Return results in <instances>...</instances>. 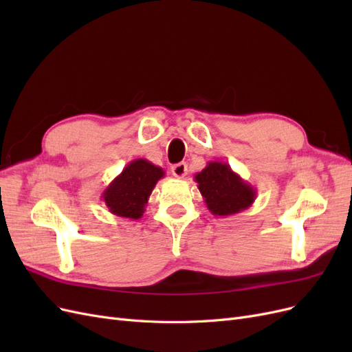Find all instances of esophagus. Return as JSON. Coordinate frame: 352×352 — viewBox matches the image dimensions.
<instances>
[{
	"label": "esophagus",
	"instance_id": "obj_1",
	"mask_svg": "<svg viewBox=\"0 0 352 352\" xmlns=\"http://www.w3.org/2000/svg\"><path fill=\"white\" fill-rule=\"evenodd\" d=\"M172 175L177 179H182L188 175V164L186 163H177L172 167Z\"/></svg>",
	"mask_w": 352,
	"mask_h": 352
}]
</instances>
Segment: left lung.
Returning a JSON list of instances; mask_svg holds the SVG:
<instances>
[{
  "instance_id": "8db88e82",
  "label": "left lung",
  "mask_w": 352,
  "mask_h": 352,
  "mask_svg": "<svg viewBox=\"0 0 352 352\" xmlns=\"http://www.w3.org/2000/svg\"><path fill=\"white\" fill-rule=\"evenodd\" d=\"M194 179L212 216L238 214L257 198V189L233 172L228 163L208 162Z\"/></svg>"
}]
</instances>
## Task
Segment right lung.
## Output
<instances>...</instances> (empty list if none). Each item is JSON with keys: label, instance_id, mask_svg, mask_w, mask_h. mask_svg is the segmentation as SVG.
Here are the masks:
<instances>
[{"label": "right lung", "instance_id": "right-lung-1", "mask_svg": "<svg viewBox=\"0 0 352 352\" xmlns=\"http://www.w3.org/2000/svg\"><path fill=\"white\" fill-rule=\"evenodd\" d=\"M164 175L162 167L145 158H136L111 180V184L104 189L101 199L111 214L140 220L144 216L153 189Z\"/></svg>", "mask_w": 352, "mask_h": 352}]
</instances>
